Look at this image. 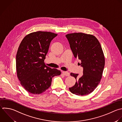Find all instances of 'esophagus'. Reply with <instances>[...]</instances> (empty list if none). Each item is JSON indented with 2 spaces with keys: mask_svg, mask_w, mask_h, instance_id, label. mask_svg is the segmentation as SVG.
<instances>
[{
  "mask_svg": "<svg viewBox=\"0 0 122 122\" xmlns=\"http://www.w3.org/2000/svg\"><path fill=\"white\" fill-rule=\"evenodd\" d=\"M62 74L64 75V76H69L70 75V73L69 72H67V71H62Z\"/></svg>",
  "mask_w": 122,
  "mask_h": 122,
  "instance_id": "34e87169",
  "label": "esophagus"
}]
</instances>
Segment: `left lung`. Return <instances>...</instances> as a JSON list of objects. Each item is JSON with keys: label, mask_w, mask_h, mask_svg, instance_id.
<instances>
[{"label": "left lung", "mask_w": 122, "mask_h": 122, "mask_svg": "<svg viewBox=\"0 0 122 122\" xmlns=\"http://www.w3.org/2000/svg\"><path fill=\"white\" fill-rule=\"evenodd\" d=\"M75 59L80 61L78 65L83 68V75L71 73L76 80L69 88L71 92L77 95H86L92 92L102 78L105 59L100 42L92 35L74 33L66 35Z\"/></svg>", "instance_id": "obj_1"}]
</instances>
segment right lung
<instances>
[{
    "mask_svg": "<svg viewBox=\"0 0 122 122\" xmlns=\"http://www.w3.org/2000/svg\"><path fill=\"white\" fill-rule=\"evenodd\" d=\"M57 34L37 31L23 39L16 55L17 76L21 85L29 92L39 94L51 85L52 79L60 71L47 66L44 62L51 41Z\"/></svg>",
    "mask_w": 122,
    "mask_h": 122,
    "instance_id": "right-lung-1",
    "label": "right lung"
}]
</instances>
